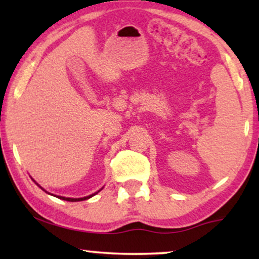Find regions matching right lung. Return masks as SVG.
Segmentation results:
<instances>
[{
    "label": "right lung",
    "instance_id": "right-lung-1",
    "mask_svg": "<svg viewBox=\"0 0 259 259\" xmlns=\"http://www.w3.org/2000/svg\"><path fill=\"white\" fill-rule=\"evenodd\" d=\"M95 194V193H94ZM94 194H92V196H88V197H83V198H65V197H59L60 199L62 200H68V201H80V200H84V199H88V198L93 197Z\"/></svg>",
    "mask_w": 259,
    "mask_h": 259
}]
</instances>
